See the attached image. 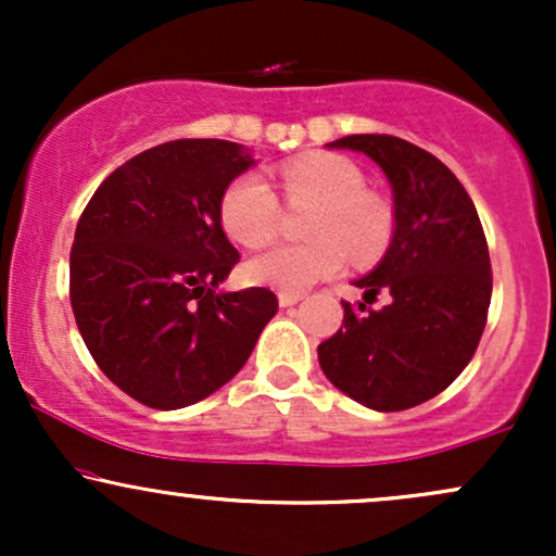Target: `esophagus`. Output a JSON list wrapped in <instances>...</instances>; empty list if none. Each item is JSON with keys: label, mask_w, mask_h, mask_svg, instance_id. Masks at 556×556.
Segmentation results:
<instances>
[{"label": "esophagus", "mask_w": 556, "mask_h": 556, "mask_svg": "<svg viewBox=\"0 0 556 556\" xmlns=\"http://www.w3.org/2000/svg\"><path fill=\"white\" fill-rule=\"evenodd\" d=\"M303 300V292H279V305L282 308H290V305H295Z\"/></svg>", "instance_id": "34e87169"}]
</instances>
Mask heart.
I'll return each mask as SVG.
<instances>
[{
	"mask_svg": "<svg viewBox=\"0 0 556 556\" xmlns=\"http://www.w3.org/2000/svg\"><path fill=\"white\" fill-rule=\"evenodd\" d=\"M287 201H311L308 238L303 245H277L248 261L253 282L285 292H303L321 279L337 277L348 258L374 264L387 253L394 232L392 206L366 190L358 164L340 154H305L282 164ZM222 227L245 248H264L277 238L282 203L258 172H245L222 195Z\"/></svg>",
	"mask_w": 556,
	"mask_h": 556,
	"instance_id": "1",
	"label": "heart"
}]
</instances>
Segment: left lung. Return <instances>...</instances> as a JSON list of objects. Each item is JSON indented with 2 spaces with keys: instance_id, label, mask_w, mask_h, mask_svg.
<instances>
[{
  "instance_id": "8db88e82",
  "label": "left lung",
  "mask_w": 556,
  "mask_h": 556,
  "mask_svg": "<svg viewBox=\"0 0 556 556\" xmlns=\"http://www.w3.org/2000/svg\"><path fill=\"white\" fill-rule=\"evenodd\" d=\"M337 149L371 156L394 193V235L358 279L342 329L318 344L321 371L371 410L416 407L444 392L473 358L491 303L486 235L468 190L437 156L394 136H348ZM379 294L386 305L370 308Z\"/></svg>"
}]
</instances>
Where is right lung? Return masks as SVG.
Returning a JSON list of instances; mask_svg holds the SVG:
<instances>
[{"label":"right lung","instance_id":"obj_1","mask_svg":"<svg viewBox=\"0 0 556 556\" xmlns=\"http://www.w3.org/2000/svg\"><path fill=\"white\" fill-rule=\"evenodd\" d=\"M251 164L232 140H169L114 169L80 214L75 324L106 379L154 410L225 387L279 308L266 287L216 292L240 261L222 195Z\"/></svg>","mask_w":556,"mask_h":556}]
</instances>
